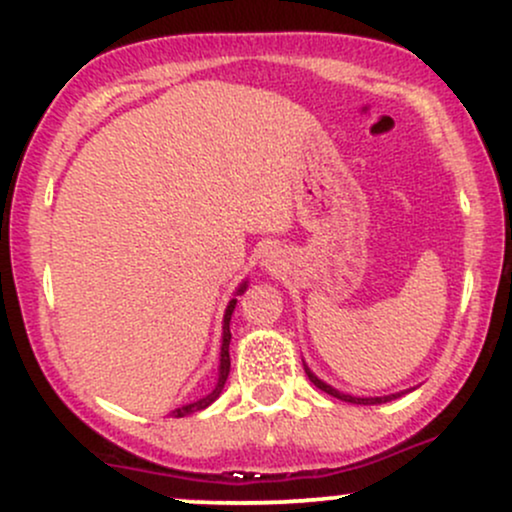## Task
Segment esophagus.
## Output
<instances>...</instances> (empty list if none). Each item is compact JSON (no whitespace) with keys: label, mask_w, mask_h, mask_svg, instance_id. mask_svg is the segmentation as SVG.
Wrapping results in <instances>:
<instances>
[{"label":"esophagus","mask_w":512,"mask_h":512,"mask_svg":"<svg viewBox=\"0 0 512 512\" xmlns=\"http://www.w3.org/2000/svg\"><path fill=\"white\" fill-rule=\"evenodd\" d=\"M289 257H286V250H281L279 245H269V248L262 250L260 255V267L264 272H272V274H281V269L286 267V262Z\"/></svg>","instance_id":"esophagus-1"}]
</instances>
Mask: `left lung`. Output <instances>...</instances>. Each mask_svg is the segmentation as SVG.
<instances>
[{"label": "left lung", "mask_w": 512, "mask_h": 512, "mask_svg": "<svg viewBox=\"0 0 512 512\" xmlns=\"http://www.w3.org/2000/svg\"><path fill=\"white\" fill-rule=\"evenodd\" d=\"M303 368H305V375H308V378H310V383H313L315 387H320L322 392H327V395H332V397L342 399V402H349V404H363V407H370V404H385V402H392V399H397V397L407 395V392H411V390H416V387H409V390L395 392V395H383V397H356V395H346V392L337 390V387L327 385L325 380L317 378V375L313 373V370H310L308 366H305V361H303Z\"/></svg>", "instance_id": "left-lung-1"}]
</instances>
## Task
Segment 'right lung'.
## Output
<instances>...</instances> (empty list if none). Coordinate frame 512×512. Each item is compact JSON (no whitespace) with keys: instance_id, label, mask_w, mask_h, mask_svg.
Segmentation results:
<instances>
[{"instance_id":"right-lung-1","label":"right lung","mask_w":512,"mask_h":512,"mask_svg":"<svg viewBox=\"0 0 512 512\" xmlns=\"http://www.w3.org/2000/svg\"><path fill=\"white\" fill-rule=\"evenodd\" d=\"M245 289H248V279H245L243 284L238 286L236 296H243ZM236 303H238V298H231V301H228V305H226V313H223V325H221V354H219V378H216L214 390H211L207 397L197 399V402L182 404V407L170 411V416H175V419H182V416L195 414V411L207 409L209 404H214L216 399H219L223 385H226V380H228V370H231V356H228V346H231V315H233V310H236Z\"/></svg>"}]
</instances>
